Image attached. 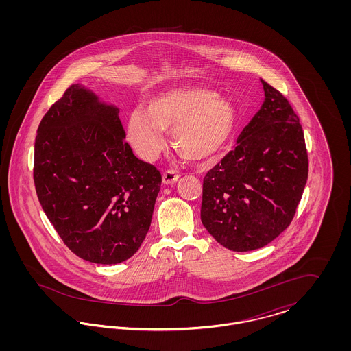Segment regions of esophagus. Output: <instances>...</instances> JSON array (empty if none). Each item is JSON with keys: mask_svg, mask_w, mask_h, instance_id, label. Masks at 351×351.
Returning a JSON list of instances; mask_svg holds the SVG:
<instances>
[{"mask_svg": "<svg viewBox=\"0 0 351 351\" xmlns=\"http://www.w3.org/2000/svg\"><path fill=\"white\" fill-rule=\"evenodd\" d=\"M179 180V175L172 171V169H168L166 172H163V184L166 185H171V184H175Z\"/></svg>", "mask_w": 351, "mask_h": 351, "instance_id": "1", "label": "esophagus"}]
</instances>
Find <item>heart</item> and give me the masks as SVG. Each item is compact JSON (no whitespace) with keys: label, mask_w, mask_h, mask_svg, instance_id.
I'll return each mask as SVG.
<instances>
[{"label":"heart","mask_w":351,"mask_h":351,"mask_svg":"<svg viewBox=\"0 0 351 351\" xmlns=\"http://www.w3.org/2000/svg\"><path fill=\"white\" fill-rule=\"evenodd\" d=\"M235 123L233 105L217 92L185 86L151 97L145 110H132L126 130L134 149L146 160L159 156L166 142L163 130L171 129L175 150L191 162H208L228 145Z\"/></svg>","instance_id":"1"}]
</instances>
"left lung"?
Segmentation results:
<instances>
[{"instance_id": "8db88e82", "label": "left lung", "mask_w": 351, "mask_h": 351, "mask_svg": "<svg viewBox=\"0 0 351 351\" xmlns=\"http://www.w3.org/2000/svg\"><path fill=\"white\" fill-rule=\"evenodd\" d=\"M261 83V109L202 184V225L219 245L238 252L265 247L283 233L308 179L299 117L279 90Z\"/></svg>"}]
</instances>
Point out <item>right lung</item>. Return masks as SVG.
Instances as JSON below:
<instances>
[{
  "instance_id": "1",
  "label": "right lung",
  "mask_w": 351,
  "mask_h": 351,
  "mask_svg": "<svg viewBox=\"0 0 351 351\" xmlns=\"http://www.w3.org/2000/svg\"><path fill=\"white\" fill-rule=\"evenodd\" d=\"M119 109L73 84L42 118L34 154L39 202L68 249L117 265L150 229L162 175L125 142Z\"/></svg>"
}]
</instances>
